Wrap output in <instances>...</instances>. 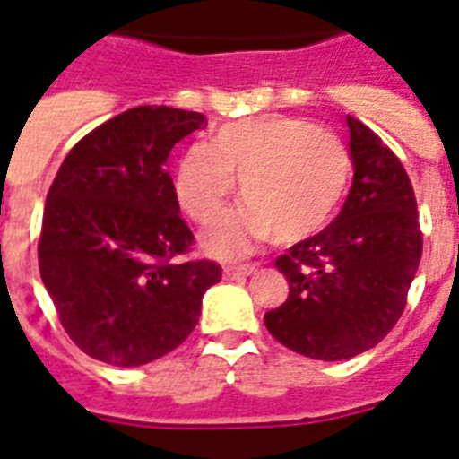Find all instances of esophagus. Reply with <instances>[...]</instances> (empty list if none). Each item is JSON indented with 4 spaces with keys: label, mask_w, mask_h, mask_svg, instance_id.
<instances>
[{
    "label": "esophagus",
    "mask_w": 459,
    "mask_h": 459,
    "mask_svg": "<svg viewBox=\"0 0 459 459\" xmlns=\"http://www.w3.org/2000/svg\"><path fill=\"white\" fill-rule=\"evenodd\" d=\"M256 271L255 264H240V266H223V275L230 278V281H236V278H247Z\"/></svg>",
    "instance_id": "obj_1"
}]
</instances>
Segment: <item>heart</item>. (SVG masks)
Masks as SVG:
<instances>
[{
	"mask_svg": "<svg viewBox=\"0 0 459 459\" xmlns=\"http://www.w3.org/2000/svg\"><path fill=\"white\" fill-rule=\"evenodd\" d=\"M349 171V152L333 132L292 115H264L223 125L210 145H191L174 191L193 221L207 223L221 214L238 178L245 204L203 242L212 255L240 256L271 236L292 245L320 233L344 197Z\"/></svg>",
	"mask_w": 459,
	"mask_h": 459,
	"instance_id": "heart-1",
	"label": "heart"
}]
</instances>
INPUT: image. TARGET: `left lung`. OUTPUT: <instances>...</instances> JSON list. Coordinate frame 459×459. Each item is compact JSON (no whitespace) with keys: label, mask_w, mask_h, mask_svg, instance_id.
Instances as JSON below:
<instances>
[{"label":"left lung","mask_w":459,"mask_h":459,"mask_svg":"<svg viewBox=\"0 0 459 459\" xmlns=\"http://www.w3.org/2000/svg\"><path fill=\"white\" fill-rule=\"evenodd\" d=\"M353 184L330 226L275 259L290 282L264 316L282 346L316 360H346L377 346L405 308L422 259L412 184L401 160L351 115Z\"/></svg>","instance_id":"obj_1"}]
</instances>
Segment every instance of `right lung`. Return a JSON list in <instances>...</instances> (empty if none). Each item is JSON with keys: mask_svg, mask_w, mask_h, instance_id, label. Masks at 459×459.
Here are the masks:
<instances>
[{"mask_svg": "<svg viewBox=\"0 0 459 459\" xmlns=\"http://www.w3.org/2000/svg\"><path fill=\"white\" fill-rule=\"evenodd\" d=\"M207 126L203 113L139 106L96 126L48 188L39 273L82 351L136 368L174 351L197 325L214 262H177L193 242L167 158Z\"/></svg>", "mask_w": 459, "mask_h": 459, "instance_id": "right-lung-1", "label": "right lung"}]
</instances>
